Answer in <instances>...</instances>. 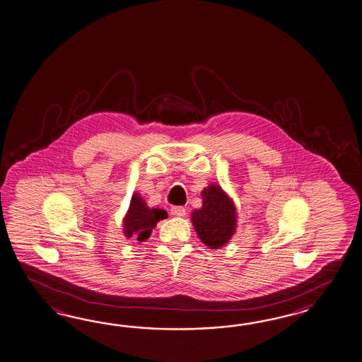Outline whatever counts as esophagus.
I'll return each instance as SVG.
<instances>
[{"instance_id":"obj_1","label":"esophagus","mask_w":362,"mask_h":362,"mask_svg":"<svg viewBox=\"0 0 362 362\" xmlns=\"http://www.w3.org/2000/svg\"><path fill=\"white\" fill-rule=\"evenodd\" d=\"M171 215L177 216V217H183V216H186V208L179 206H173V208H171Z\"/></svg>"}]
</instances>
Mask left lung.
Here are the masks:
<instances>
[{"mask_svg": "<svg viewBox=\"0 0 362 362\" xmlns=\"http://www.w3.org/2000/svg\"><path fill=\"white\" fill-rule=\"evenodd\" d=\"M203 206L191 215L199 238L211 249L226 244L235 235V208L221 187L211 185L203 192Z\"/></svg>", "mask_w": 362, "mask_h": 362, "instance_id": "left-lung-1", "label": "left lung"}]
</instances>
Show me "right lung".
<instances>
[{
    "instance_id": "obj_1",
    "label": "right lung",
    "mask_w": 362,
    "mask_h": 362,
    "mask_svg": "<svg viewBox=\"0 0 362 362\" xmlns=\"http://www.w3.org/2000/svg\"><path fill=\"white\" fill-rule=\"evenodd\" d=\"M167 212L159 208H148L142 197L134 194L124 220V232L129 238L145 241L148 238L159 220L166 218Z\"/></svg>"
}]
</instances>
